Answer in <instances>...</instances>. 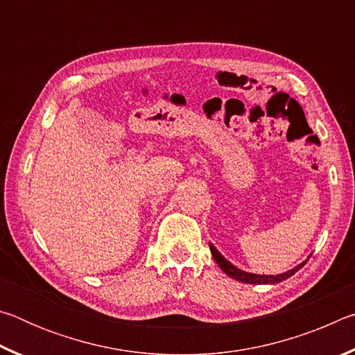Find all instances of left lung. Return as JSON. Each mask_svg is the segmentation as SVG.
I'll return each instance as SVG.
<instances>
[{
	"label": "left lung",
	"mask_w": 355,
	"mask_h": 355,
	"mask_svg": "<svg viewBox=\"0 0 355 355\" xmlns=\"http://www.w3.org/2000/svg\"><path fill=\"white\" fill-rule=\"evenodd\" d=\"M209 250H211V255L214 258V261L219 264V268L228 275V277L235 279L238 282H243V284H250V285H274V284H280V282H284L288 277H291V275L296 274L299 269L302 268L305 263H307V260H305L302 263H299L296 268L290 269V271L282 272V274H277V275H264V274L261 275V274H254V272H245V271H243V269L236 268L235 264H232L230 261H228L224 255H220L219 250L216 249L211 243H209Z\"/></svg>",
	"instance_id": "obj_1"
}]
</instances>
